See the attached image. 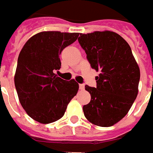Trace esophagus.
<instances>
[{"mask_svg": "<svg viewBox=\"0 0 153 153\" xmlns=\"http://www.w3.org/2000/svg\"><path fill=\"white\" fill-rule=\"evenodd\" d=\"M84 88H85L84 84H79V88L81 89V90H83V89H84Z\"/></svg>", "mask_w": 153, "mask_h": 153, "instance_id": "obj_1", "label": "esophagus"}]
</instances>
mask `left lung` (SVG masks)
Masks as SVG:
<instances>
[{
	"label": "left lung",
	"instance_id": "1",
	"mask_svg": "<svg viewBox=\"0 0 153 153\" xmlns=\"http://www.w3.org/2000/svg\"><path fill=\"white\" fill-rule=\"evenodd\" d=\"M81 47L96 71L97 86L86 85L91 100L83 105L85 117L94 125L111 127L123 119L138 94L140 68L126 41L113 31L80 34Z\"/></svg>",
	"mask_w": 153,
	"mask_h": 153
}]
</instances>
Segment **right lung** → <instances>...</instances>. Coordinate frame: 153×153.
Here are the masks:
<instances>
[{
	"mask_svg": "<svg viewBox=\"0 0 153 153\" xmlns=\"http://www.w3.org/2000/svg\"><path fill=\"white\" fill-rule=\"evenodd\" d=\"M78 33L43 31L29 39L18 59L14 84L21 105L32 119L50 123L64 116L68 104L77 94L74 79L57 76L59 55L76 41Z\"/></svg>",
	"mask_w": 153,
	"mask_h": 153,
	"instance_id": "add662e5",
	"label": "right lung"
}]
</instances>
